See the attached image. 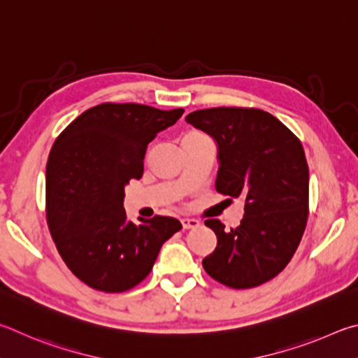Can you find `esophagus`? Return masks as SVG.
<instances>
[{"instance_id": "1", "label": "esophagus", "mask_w": 358, "mask_h": 358, "mask_svg": "<svg viewBox=\"0 0 358 358\" xmlns=\"http://www.w3.org/2000/svg\"><path fill=\"white\" fill-rule=\"evenodd\" d=\"M182 227L184 229H195L199 227V222L195 220V218H182Z\"/></svg>"}]
</instances>
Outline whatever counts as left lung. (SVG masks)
I'll use <instances>...</instances> for the list:
<instances>
[{"label":"left lung","instance_id":"8db88e82","mask_svg":"<svg viewBox=\"0 0 358 358\" xmlns=\"http://www.w3.org/2000/svg\"><path fill=\"white\" fill-rule=\"evenodd\" d=\"M185 121L217 141V192L245 199L237 228L227 229L217 218L204 222L217 234L204 271L234 289L266 283L289 264L308 220L310 173L302 143L258 108H206Z\"/></svg>","mask_w":358,"mask_h":358}]
</instances>
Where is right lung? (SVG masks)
<instances>
[{
	"label": "right lung",
	"mask_w": 358,
	"mask_h": 358,
	"mask_svg": "<svg viewBox=\"0 0 358 358\" xmlns=\"http://www.w3.org/2000/svg\"><path fill=\"white\" fill-rule=\"evenodd\" d=\"M182 113L106 102L56 138L45 173L48 229L66 266L92 289L124 292L141 283L182 228L162 215L129 222L122 206L124 187L143 176L148 144Z\"/></svg>",
	"instance_id": "add662e5"
}]
</instances>
